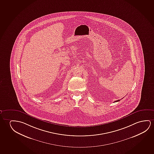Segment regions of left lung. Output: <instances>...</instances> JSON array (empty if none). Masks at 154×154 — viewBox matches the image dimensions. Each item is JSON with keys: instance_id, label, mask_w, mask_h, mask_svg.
<instances>
[{"instance_id": "8db88e82", "label": "left lung", "mask_w": 154, "mask_h": 154, "mask_svg": "<svg viewBox=\"0 0 154 154\" xmlns=\"http://www.w3.org/2000/svg\"><path fill=\"white\" fill-rule=\"evenodd\" d=\"M120 100H116L114 102H119Z\"/></svg>"}]
</instances>
